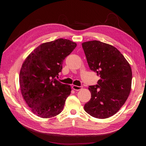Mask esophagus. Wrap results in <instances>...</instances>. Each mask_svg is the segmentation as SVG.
<instances>
[{
  "instance_id": "esophagus-1",
  "label": "esophagus",
  "mask_w": 146,
  "mask_h": 146,
  "mask_svg": "<svg viewBox=\"0 0 146 146\" xmlns=\"http://www.w3.org/2000/svg\"><path fill=\"white\" fill-rule=\"evenodd\" d=\"M82 88V86H75V85H73L72 86L73 90H75V91H79V90H80Z\"/></svg>"
}]
</instances>
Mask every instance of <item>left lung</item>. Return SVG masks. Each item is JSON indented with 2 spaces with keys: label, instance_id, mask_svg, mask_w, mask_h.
Here are the masks:
<instances>
[{
  "label": "left lung",
  "instance_id": "left-lung-1",
  "mask_svg": "<svg viewBox=\"0 0 146 146\" xmlns=\"http://www.w3.org/2000/svg\"><path fill=\"white\" fill-rule=\"evenodd\" d=\"M90 70L99 75L97 85L89 86L91 97L84 110L92 117L104 119L118 111L129 97L132 71L118 49L98 40L82 44Z\"/></svg>",
  "mask_w": 146,
  "mask_h": 146
}]
</instances>
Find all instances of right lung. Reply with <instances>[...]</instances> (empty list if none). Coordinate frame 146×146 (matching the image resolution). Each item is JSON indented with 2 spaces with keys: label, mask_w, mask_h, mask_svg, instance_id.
I'll list each match as a JSON object with an SVG mask.
<instances>
[{
  "label": "right lung",
  "mask_w": 146,
  "mask_h": 146,
  "mask_svg": "<svg viewBox=\"0 0 146 146\" xmlns=\"http://www.w3.org/2000/svg\"><path fill=\"white\" fill-rule=\"evenodd\" d=\"M76 44L58 38L40 44L25 59L21 69L19 84L22 95L32 113L39 117H54L63 110L71 86L56 80L63 61Z\"/></svg>",
  "instance_id": "obj_1"
}]
</instances>
